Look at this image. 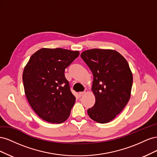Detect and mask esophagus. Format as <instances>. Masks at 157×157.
<instances>
[{
  "label": "esophagus",
  "instance_id": "1",
  "mask_svg": "<svg viewBox=\"0 0 157 157\" xmlns=\"http://www.w3.org/2000/svg\"><path fill=\"white\" fill-rule=\"evenodd\" d=\"M84 94V92H79V93L78 94V97H79V98L82 97Z\"/></svg>",
  "mask_w": 157,
  "mask_h": 157
}]
</instances>
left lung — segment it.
<instances>
[{
	"mask_svg": "<svg viewBox=\"0 0 157 157\" xmlns=\"http://www.w3.org/2000/svg\"><path fill=\"white\" fill-rule=\"evenodd\" d=\"M80 57L94 77L92 90L96 102L87 110L88 116L102 124L110 122L130 99L133 77L129 65L121 54L113 50H88Z\"/></svg>",
	"mask_w": 157,
	"mask_h": 157,
	"instance_id": "1",
	"label": "left lung"
}]
</instances>
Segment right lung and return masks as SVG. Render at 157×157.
<instances>
[{
	"label": "right lung",
	"instance_id": "right-lung-1",
	"mask_svg": "<svg viewBox=\"0 0 157 157\" xmlns=\"http://www.w3.org/2000/svg\"><path fill=\"white\" fill-rule=\"evenodd\" d=\"M79 56L78 51L42 48L33 54L23 73L25 94L42 119L61 123L68 118L76 98L65 77V70Z\"/></svg>",
	"mask_w": 157,
	"mask_h": 157
}]
</instances>
